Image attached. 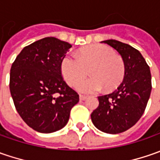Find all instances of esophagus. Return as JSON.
Instances as JSON below:
<instances>
[{"label":"esophagus","mask_w":160,"mask_h":160,"mask_svg":"<svg viewBox=\"0 0 160 160\" xmlns=\"http://www.w3.org/2000/svg\"><path fill=\"white\" fill-rule=\"evenodd\" d=\"M79 99H80L81 101H84V100H86V99H87V96L80 95L79 96Z\"/></svg>","instance_id":"obj_1"}]
</instances>
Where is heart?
<instances>
[{
	"label": "heart",
	"mask_w": 160,
	"mask_h": 160,
	"mask_svg": "<svg viewBox=\"0 0 160 160\" xmlns=\"http://www.w3.org/2000/svg\"><path fill=\"white\" fill-rule=\"evenodd\" d=\"M61 73L65 81L70 85L83 79L91 71L92 77L77 84V89L83 93H95L104 87L117 88L125 76V64L122 58L115 55L110 47L92 44L81 49L77 56L68 55L61 61Z\"/></svg>",
	"instance_id": "b5f03b06"
}]
</instances>
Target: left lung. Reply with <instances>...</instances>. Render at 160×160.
<instances>
[{"label": "left lung", "instance_id": "obj_1", "mask_svg": "<svg viewBox=\"0 0 160 160\" xmlns=\"http://www.w3.org/2000/svg\"><path fill=\"white\" fill-rule=\"evenodd\" d=\"M102 42L121 55L125 76L116 91L98 97L99 107L91 118L102 132L116 134L131 128L142 116L151 96V70L141 52L131 45L112 39Z\"/></svg>", "mask_w": 160, "mask_h": 160}]
</instances>
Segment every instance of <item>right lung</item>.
Returning <instances> with one entry per match:
<instances>
[{
  "mask_svg": "<svg viewBox=\"0 0 160 160\" xmlns=\"http://www.w3.org/2000/svg\"><path fill=\"white\" fill-rule=\"evenodd\" d=\"M70 43L45 37L25 47L10 68L9 90L16 109L34 130L50 133L62 129L79 95L61 76V61Z\"/></svg>",
  "mask_w": 160,
  "mask_h": 160,
  "instance_id": "obj_1",
  "label": "right lung"
}]
</instances>
